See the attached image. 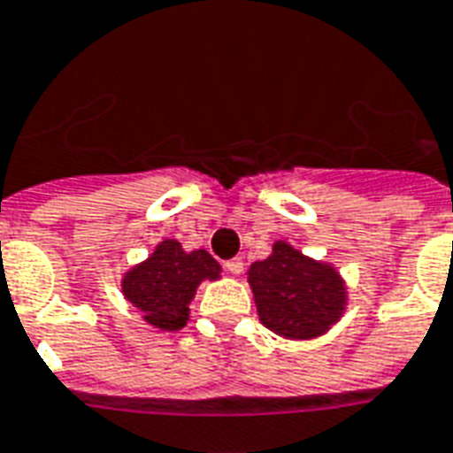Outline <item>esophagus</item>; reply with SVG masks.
Listing matches in <instances>:
<instances>
[{
	"label": "esophagus",
	"instance_id": "obj_1",
	"mask_svg": "<svg viewBox=\"0 0 453 453\" xmlns=\"http://www.w3.org/2000/svg\"><path fill=\"white\" fill-rule=\"evenodd\" d=\"M223 265H226V271L233 273V275H240L242 268H244V264H242L240 258H230V261H226Z\"/></svg>",
	"mask_w": 453,
	"mask_h": 453
}]
</instances>
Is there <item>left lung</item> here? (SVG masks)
Instances as JSON below:
<instances>
[{"instance_id":"8db88e82","label":"left lung","mask_w":453,"mask_h":453,"mask_svg":"<svg viewBox=\"0 0 453 453\" xmlns=\"http://www.w3.org/2000/svg\"><path fill=\"white\" fill-rule=\"evenodd\" d=\"M247 275L258 319L280 337L311 340L342 319L347 292L340 273L288 242H275L271 257L251 264Z\"/></svg>"}]
</instances>
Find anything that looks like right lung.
Returning a JSON list of instances; mask_svg holds the SVG:
<instances>
[{
	"mask_svg": "<svg viewBox=\"0 0 453 453\" xmlns=\"http://www.w3.org/2000/svg\"><path fill=\"white\" fill-rule=\"evenodd\" d=\"M219 261L209 251H185L178 240H164L144 264L123 278V295L142 319L161 330H180L189 319V302L202 280H216Z\"/></svg>",
	"mask_w": 453,
	"mask_h": 453,
	"instance_id": "1",
	"label": "right lung"
}]
</instances>
